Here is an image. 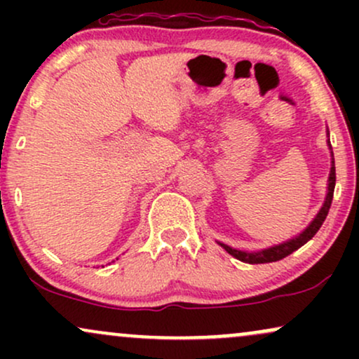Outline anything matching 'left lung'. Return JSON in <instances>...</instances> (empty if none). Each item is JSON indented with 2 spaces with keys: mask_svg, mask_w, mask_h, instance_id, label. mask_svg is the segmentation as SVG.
Wrapping results in <instances>:
<instances>
[{
  "mask_svg": "<svg viewBox=\"0 0 359 359\" xmlns=\"http://www.w3.org/2000/svg\"><path fill=\"white\" fill-rule=\"evenodd\" d=\"M331 154H332V151H331ZM334 185H336V167H334V158H332V167H331V174H329V184H327V196H325V201H324L323 208H320V211L317 212V216L314 217V221H312L311 224H309L307 228L299 234V236L292 238V240L282 243V245L270 246V248L262 250V251H251V253H248V251L234 250V248H231V246L222 245V243H219V245L226 251H228V253L231 255V257L238 258V259H240V262L250 263V265H257V263L278 262V259L288 257V255L294 253L295 250H299L300 246L306 245L309 240H312V238H314V234L319 231V228H320V226H323L325 216H327L329 208H331L332 196H334Z\"/></svg>",
  "mask_w": 359,
  "mask_h": 359,
  "instance_id": "8db88e82",
  "label": "left lung"
}]
</instances>
